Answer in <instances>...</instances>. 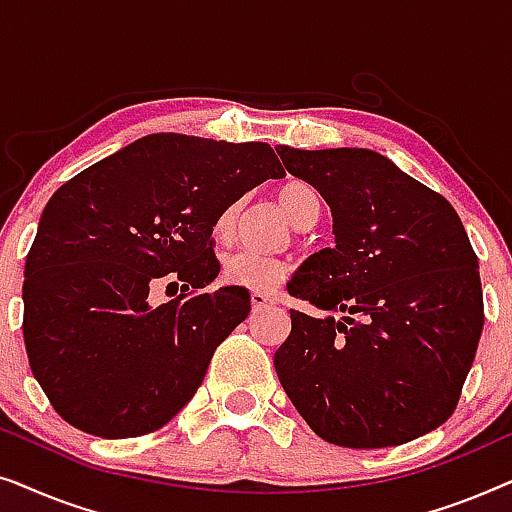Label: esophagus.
I'll return each instance as SVG.
<instances>
[{"label":"esophagus","instance_id":"obj_1","mask_svg":"<svg viewBox=\"0 0 512 512\" xmlns=\"http://www.w3.org/2000/svg\"><path fill=\"white\" fill-rule=\"evenodd\" d=\"M270 305H275V300H272L268 293H263V291L251 293V307H254V312L263 310V307H270Z\"/></svg>","mask_w":512,"mask_h":512}]
</instances>
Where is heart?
I'll use <instances>...</instances> for the list:
<instances>
[{"label": "heart", "mask_w": 512, "mask_h": 512, "mask_svg": "<svg viewBox=\"0 0 512 512\" xmlns=\"http://www.w3.org/2000/svg\"><path fill=\"white\" fill-rule=\"evenodd\" d=\"M279 209H282L286 219H289L293 226H300V221L305 216L319 212V198L314 193L312 186L303 184V181H291L279 188L277 193ZM237 212H240V205H230L219 214V219L214 223V235L216 240H228L235 230ZM286 263L282 258L275 256H261L254 254V251H235V254L226 256L223 261V282L230 286H240V289L249 291H272L277 284L284 282Z\"/></svg>", "instance_id": "heart-1"}]
</instances>
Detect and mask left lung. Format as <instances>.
<instances>
[{
  "mask_svg": "<svg viewBox=\"0 0 512 512\" xmlns=\"http://www.w3.org/2000/svg\"><path fill=\"white\" fill-rule=\"evenodd\" d=\"M286 172L331 207L335 244L286 284L345 317L291 310L279 382L319 438L403 445L447 422L482 333L478 256L459 214L370 149L277 146Z\"/></svg>",
  "mask_w": 512,
  "mask_h": 512,
  "instance_id": "left-lung-1",
  "label": "left lung"
}]
</instances>
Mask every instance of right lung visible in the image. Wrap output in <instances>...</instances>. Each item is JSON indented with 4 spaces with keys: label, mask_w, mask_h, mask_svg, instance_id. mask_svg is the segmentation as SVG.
Wrapping results in <instances>:
<instances>
[{
    "label": "right lung",
    "mask_w": 512,
    "mask_h": 512,
    "mask_svg": "<svg viewBox=\"0 0 512 512\" xmlns=\"http://www.w3.org/2000/svg\"><path fill=\"white\" fill-rule=\"evenodd\" d=\"M284 167L265 142L146 135L60 186L25 261L23 338L55 412L100 438L165 426L205 380L214 349L247 319L249 291L219 275L223 209ZM158 281L185 284L153 306Z\"/></svg>",
    "instance_id": "add662e5"
}]
</instances>
